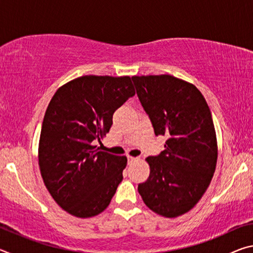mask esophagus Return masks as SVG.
Here are the masks:
<instances>
[{"instance_id":"1","label":"esophagus","mask_w":253,"mask_h":253,"mask_svg":"<svg viewBox=\"0 0 253 253\" xmlns=\"http://www.w3.org/2000/svg\"><path fill=\"white\" fill-rule=\"evenodd\" d=\"M127 160H128V163H129V164H130V163H132V162H136V161H138V157H132V156H128Z\"/></svg>"}]
</instances>
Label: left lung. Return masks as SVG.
Here are the masks:
<instances>
[{"label": "left lung", "instance_id": "left-lung-1", "mask_svg": "<svg viewBox=\"0 0 253 253\" xmlns=\"http://www.w3.org/2000/svg\"><path fill=\"white\" fill-rule=\"evenodd\" d=\"M155 135L165 149L146 161L151 174L138 184L144 203L160 215L176 217L195 207L209 187L217 160L212 115L195 85L169 75L131 77Z\"/></svg>", "mask_w": 253, "mask_h": 253}]
</instances>
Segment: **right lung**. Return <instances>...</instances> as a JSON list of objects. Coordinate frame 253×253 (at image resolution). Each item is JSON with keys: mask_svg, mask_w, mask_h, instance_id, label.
<instances>
[{"mask_svg": "<svg viewBox=\"0 0 253 253\" xmlns=\"http://www.w3.org/2000/svg\"><path fill=\"white\" fill-rule=\"evenodd\" d=\"M135 95L128 76H83L60 87L46 108L39 166L50 194L65 211L91 217L108 207L123 181L127 158L93 146L113 115Z\"/></svg>", "mask_w": 253, "mask_h": 253, "instance_id": "add662e5", "label": "right lung"}]
</instances>
